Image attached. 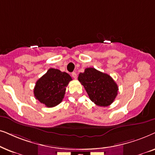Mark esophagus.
I'll return each mask as SVG.
<instances>
[{
  "label": "esophagus",
  "mask_w": 155,
  "mask_h": 155,
  "mask_svg": "<svg viewBox=\"0 0 155 155\" xmlns=\"http://www.w3.org/2000/svg\"><path fill=\"white\" fill-rule=\"evenodd\" d=\"M71 76L74 79H76V78H77V74H76V73H75V72H73V73L71 74Z\"/></svg>",
  "instance_id": "1"
}]
</instances>
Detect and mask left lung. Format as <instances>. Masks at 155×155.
<instances>
[{
    "instance_id": "8db88e82",
    "label": "left lung",
    "mask_w": 155,
    "mask_h": 155,
    "mask_svg": "<svg viewBox=\"0 0 155 155\" xmlns=\"http://www.w3.org/2000/svg\"><path fill=\"white\" fill-rule=\"evenodd\" d=\"M78 79L84 86L91 101L97 106H110L116 98L118 87L108 74L94 68H86L84 72L79 74Z\"/></svg>"
}]
</instances>
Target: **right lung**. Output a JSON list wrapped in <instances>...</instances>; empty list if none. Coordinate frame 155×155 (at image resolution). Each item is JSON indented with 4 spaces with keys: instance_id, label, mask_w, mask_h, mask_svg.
Wrapping results in <instances>:
<instances>
[{
    "instance_id": "add662e5",
    "label": "right lung",
    "mask_w": 155,
    "mask_h": 155,
    "mask_svg": "<svg viewBox=\"0 0 155 155\" xmlns=\"http://www.w3.org/2000/svg\"><path fill=\"white\" fill-rule=\"evenodd\" d=\"M72 79L69 74L51 68L36 82L34 95L37 100L48 108L62 101L66 87Z\"/></svg>"
}]
</instances>
